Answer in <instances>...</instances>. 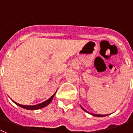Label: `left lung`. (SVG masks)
<instances>
[{
  "mask_svg": "<svg viewBox=\"0 0 133 133\" xmlns=\"http://www.w3.org/2000/svg\"><path fill=\"white\" fill-rule=\"evenodd\" d=\"M81 107L82 109H83V111H86V112H87V111H86L85 109H83V107H81ZM87 113H89V112H87ZM91 114V113H90ZM92 115H93V116H95V117H105V116H107V115H99V114H91Z\"/></svg>",
  "mask_w": 133,
  "mask_h": 133,
  "instance_id": "1",
  "label": "left lung"
}]
</instances>
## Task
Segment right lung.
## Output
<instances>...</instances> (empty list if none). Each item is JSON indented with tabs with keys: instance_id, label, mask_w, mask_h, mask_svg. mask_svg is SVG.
I'll use <instances>...</instances> for the list:
<instances>
[{
	"instance_id": "1",
	"label": "right lung",
	"mask_w": 133,
	"mask_h": 133,
	"mask_svg": "<svg viewBox=\"0 0 133 133\" xmlns=\"http://www.w3.org/2000/svg\"><path fill=\"white\" fill-rule=\"evenodd\" d=\"M56 93H56L54 94L53 95H52V97L50 98H49L48 100H46V101H45L44 102L42 103H40V104H38V105H20V104L19 103H17L16 102H15V101H14L12 100L13 102L14 103L16 104V105H17L18 106H19V107H22V108H24V109H28V110H36V109H42V108H44V107H46L47 105H48L50 103V102L52 101V99H53L54 97L55 94Z\"/></svg>"
}]
</instances>
